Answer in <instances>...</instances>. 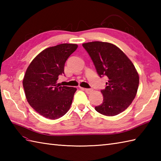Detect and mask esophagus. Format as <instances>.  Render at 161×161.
Segmentation results:
<instances>
[{
  "label": "esophagus",
  "mask_w": 161,
  "mask_h": 161,
  "mask_svg": "<svg viewBox=\"0 0 161 161\" xmlns=\"http://www.w3.org/2000/svg\"><path fill=\"white\" fill-rule=\"evenodd\" d=\"M84 90L86 91V93L88 94H90L93 91V89H91V88H84Z\"/></svg>",
  "instance_id": "1"
}]
</instances>
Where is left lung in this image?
<instances>
[{"label": "left lung", "mask_w": 161, "mask_h": 161, "mask_svg": "<svg viewBox=\"0 0 161 161\" xmlns=\"http://www.w3.org/2000/svg\"><path fill=\"white\" fill-rule=\"evenodd\" d=\"M96 68L99 76L108 78L102 90L103 102L95 107L100 114L114 116L124 111L135 98L139 75L127 56L114 44L93 42L82 44Z\"/></svg>", "instance_id": "left-lung-1"}]
</instances>
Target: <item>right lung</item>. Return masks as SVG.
<instances>
[{
    "label": "right lung",
    "instance_id": "right-lung-1",
    "mask_svg": "<svg viewBox=\"0 0 161 161\" xmlns=\"http://www.w3.org/2000/svg\"><path fill=\"white\" fill-rule=\"evenodd\" d=\"M77 44L62 43L41 52L30 63L23 80L29 104L43 117L56 119L69 110L76 88L60 86L59 75L64 74V65Z\"/></svg>",
    "mask_w": 161,
    "mask_h": 161
}]
</instances>
